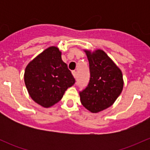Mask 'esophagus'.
Masks as SVG:
<instances>
[{"label": "esophagus", "instance_id": "1", "mask_svg": "<svg viewBox=\"0 0 150 150\" xmlns=\"http://www.w3.org/2000/svg\"><path fill=\"white\" fill-rule=\"evenodd\" d=\"M72 75H73V76H74V78H76V77H77V72H76V71H75V70L72 71Z\"/></svg>", "mask_w": 150, "mask_h": 150}]
</instances>
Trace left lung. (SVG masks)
Here are the masks:
<instances>
[{"label":"left lung","mask_w":150,"mask_h":150,"mask_svg":"<svg viewBox=\"0 0 150 150\" xmlns=\"http://www.w3.org/2000/svg\"><path fill=\"white\" fill-rule=\"evenodd\" d=\"M89 62L90 80L80 91L81 104L93 113L108 108L115 102L123 88L122 72L102 50L85 51Z\"/></svg>","instance_id":"8db88e82"}]
</instances>
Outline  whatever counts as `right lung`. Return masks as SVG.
I'll list each match as a JSON object with an SVG mask.
<instances>
[{"mask_svg":"<svg viewBox=\"0 0 150 150\" xmlns=\"http://www.w3.org/2000/svg\"><path fill=\"white\" fill-rule=\"evenodd\" d=\"M57 47L51 46L26 67L25 83L30 97L43 107L59 102L64 92L75 83Z\"/></svg>","mask_w":150,"mask_h":150,"instance_id":"1","label":"right lung"}]
</instances>
